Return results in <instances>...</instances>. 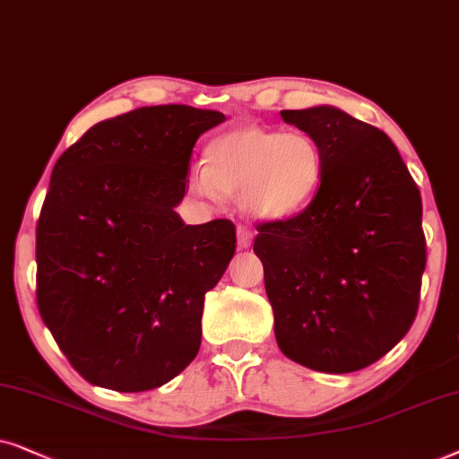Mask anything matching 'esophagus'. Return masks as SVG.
<instances>
[{"instance_id": "1", "label": "esophagus", "mask_w": 459, "mask_h": 459, "mask_svg": "<svg viewBox=\"0 0 459 459\" xmlns=\"http://www.w3.org/2000/svg\"><path fill=\"white\" fill-rule=\"evenodd\" d=\"M252 230L246 229V226H239V229H237V246H239V249H247L252 246Z\"/></svg>"}]
</instances>
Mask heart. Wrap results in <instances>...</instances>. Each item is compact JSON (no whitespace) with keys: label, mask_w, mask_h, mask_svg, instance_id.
<instances>
[{"label":"heart","mask_w":459,"mask_h":459,"mask_svg":"<svg viewBox=\"0 0 459 459\" xmlns=\"http://www.w3.org/2000/svg\"><path fill=\"white\" fill-rule=\"evenodd\" d=\"M205 168L191 185L207 199L239 195L243 210L260 220H283L315 199L323 178L319 144L304 132L243 126L205 144Z\"/></svg>","instance_id":"heart-1"}]
</instances>
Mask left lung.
Wrapping results in <instances>:
<instances>
[{
  "label": "left lung",
  "instance_id": "left-lung-1",
  "mask_svg": "<svg viewBox=\"0 0 459 459\" xmlns=\"http://www.w3.org/2000/svg\"><path fill=\"white\" fill-rule=\"evenodd\" d=\"M281 117L319 144L323 178L307 210L255 226L274 335L291 361L351 374L393 351L418 315L420 188L377 127L335 107Z\"/></svg>",
  "mask_w": 459,
  "mask_h": 459
}]
</instances>
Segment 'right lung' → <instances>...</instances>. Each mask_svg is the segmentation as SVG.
<instances>
[{
    "mask_svg": "<svg viewBox=\"0 0 459 459\" xmlns=\"http://www.w3.org/2000/svg\"><path fill=\"white\" fill-rule=\"evenodd\" d=\"M224 115L143 107L91 126L58 157L38 220V308L73 369L143 393L197 357L205 293L235 255V224H185L201 134Z\"/></svg>",
    "mask_w": 459,
    "mask_h": 459,
    "instance_id": "1",
    "label": "right lung"
}]
</instances>
